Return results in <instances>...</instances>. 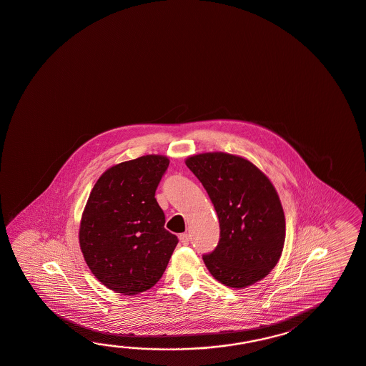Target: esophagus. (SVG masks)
<instances>
[{"instance_id":"obj_1","label":"esophagus","mask_w":366,"mask_h":366,"mask_svg":"<svg viewBox=\"0 0 366 366\" xmlns=\"http://www.w3.org/2000/svg\"><path fill=\"white\" fill-rule=\"evenodd\" d=\"M179 239H180V242H182L183 245H188V244H189V236H188L187 233H182V234L179 236Z\"/></svg>"}]
</instances>
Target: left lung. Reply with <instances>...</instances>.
<instances>
[{
  "instance_id": "left-lung-1",
  "label": "left lung",
  "mask_w": 366,
  "mask_h": 366,
  "mask_svg": "<svg viewBox=\"0 0 366 366\" xmlns=\"http://www.w3.org/2000/svg\"><path fill=\"white\" fill-rule=\"evenodd\" d=\"M220 222V241L203 255L213 278L232 289L264 280L281 258L286 221L280 196L262 171L242 157L203 153L188 157Z\"/></svg>"
}]
</instances>
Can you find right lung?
Masks as SVG:
<instances>
[{"mask_svg": "<svg viewBox=\"0 0 366 366\" xmlns=\"http://www.w3.org/2000/svg\"><path fill=\"white\" fill-rule=\"evenodd\" d=\"M164 155H144L105 171L80 221L85 262L104 286L137 295L161 280L178 244L164 229L155 191L169 167Z\"/></svg>", "mask_w": 366, "mask_h": 366, "instance_id": "right-lung-1", "label": "right lung"}]
</instances>
